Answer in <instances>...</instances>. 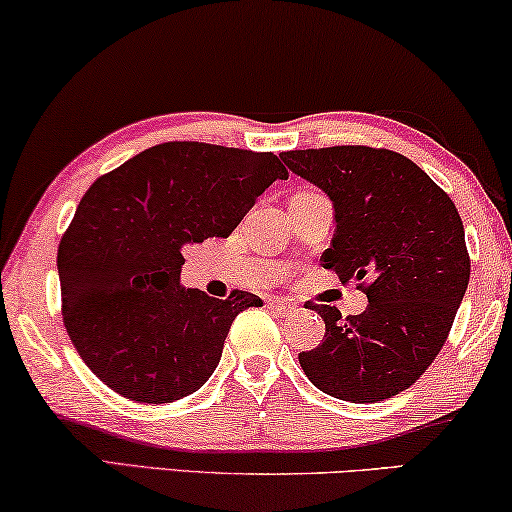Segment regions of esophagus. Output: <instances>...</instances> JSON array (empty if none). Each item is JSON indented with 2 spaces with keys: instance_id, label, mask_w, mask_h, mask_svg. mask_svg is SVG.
<instances>
[{
  "instance_id": "1",
  "label": "esophagus",
  "mask_w": 512,
  "mask_h": 512,
  "mask_svg": "<svg viewBox=\"0 0 512 512\" xmlns=\"http://www.w3.org/2000/svg\"><path fill=\"white\" fill-rule=\"evenodd\" d=\"M268 305L279 314H293L298 310L296 303H291V300H284V298H270Z\"/></svg>"
}]
</instances>
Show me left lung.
<instances>
[{"label":"left lung","mask_w":512,"mask_h":512,"mask_svg":"<svg viewBox=\"0 0 512 512\" xmlns=\"http://www.w3.org/2000/svg\"><path fill=\"white\" fill-rule=\"evenodd\" d=\"M298 177L333 202L335 233L321 265L361 282L368 307L326 321L324 340L298 361L314 387L352 403H377L431 366L464 298L471 258L464 223L443 188L410 158L373 146L284 151Z\"/></svg>","instance_id":"obj_1"}]
</instances>
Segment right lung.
Masks as SVG:
<instances>
[{"instance_id":"1","label":"right lung","mask_w":512,"mask_h":512,"mask_svg":"<svg viewBox=\"0 0 512 512\" xmlns=\"http://www.w3.org/2000/svg\"><path fill=\"white\" fill-rule=\"evenodd\" d=\"M277 179L289 172L275 153L167 142L88 188L58 275L62 321L95 377L137 403L179 401L209 380L237 314L263 303L184 289L181 249L228 237Z\"/></svg>"}]
</instances>
